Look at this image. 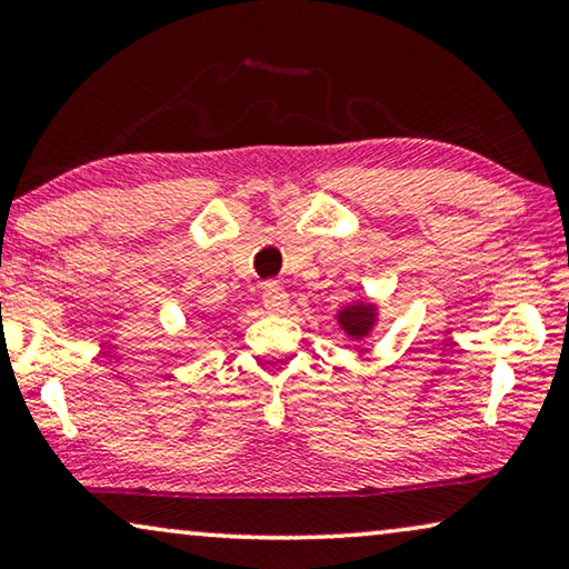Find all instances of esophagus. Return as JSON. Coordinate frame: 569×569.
Returning <instances> with one entry per match:
<instances>
[{
    "instance_id": "obj_1",
    "label": "esophagus",
    "mask_w": 569,
    "mask_h": 569,
    "mask_svg": "<svg viewBox=\"0 0 569 569\" xmlns=\"http://www.w3.org/2000/svg\"><path fill=\"white\" fill-rule=\"evenodd\" d=\"M262 303H266L268 311L273 315H281L288 309V293L281 283H266V291H262Z\"/></svg>"
}]
</instances>
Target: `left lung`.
<instances>
[{"mask_svg":"<svg viewBox=\"0 0 569 569\" xmlns=\"http://www.w3.org/2000/svg\"><path fill=\"white\" fill-rule=\"evenodd\" d=\"M335 322H338L340 330L346 332L350 340L363 342L366 338H371L376 325H379V307L368 299L350 301V303H346V307L338 309Z\"/></svg>","mask_w":569,"mask_h":569,"instance_id":"8db88e82","label":"left lung"}]
</instances>
